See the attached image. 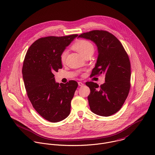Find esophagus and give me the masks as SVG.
I'll return each mask as SVG.
<instances>
[{
	"mask_svg": "<svg viewBox=\"0 0 155 155\" xmlns=\"http://www.w3.org/2000/svg\"><path fill=\"white\" fill-rule=\"evenodd\" d=\"M78 85H79V86H83L84 84L82 82H78Z\"/></svg>",
	"mask_w": 155,
	"mask_h": 155,
	"instance_id": "34e87169",
	"label": "esophagus"
}]
</instances>
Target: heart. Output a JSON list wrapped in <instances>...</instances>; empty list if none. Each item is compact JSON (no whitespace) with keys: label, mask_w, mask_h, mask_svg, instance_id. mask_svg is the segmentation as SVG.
Masks as SVG:
<instances>
[{"label":"heart","mask_w":155,"mask_h":155,"mask_svg":"<svg viewBox=\"0 0 155 155\" xmlns=\"http://www.w3.org/2000/svg\"><path fill=\"white\" fill-rule=\"evenodd\" d=\"M72 48L84 56H86L90 53H93L94 51V48L93 45L90 41L87 40H79L77 41L73 45ZM67 54V51L66 50L62 51L61 53L60 59L62 62H65Z\"/></svg>","instance_id":"b5f03b06"}]
</instances>
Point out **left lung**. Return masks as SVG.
Returning <instances> with one entry per match:
<instances>
[{"label": "left lung", "instance_id": "obj_1", "mask_svg": "<svg viewBox=\"0 0 155 155\" xmlns=\"http://www.w3.org/2000/svg\"><path fill=\"white\" fill-rule=\"evenodd\" d=\"M79 37L93 41L99 56L91 76L105 74V82L100 87L93 82L85 83L90 89L88 96L91 110L108 117L118 112L124 103L130 88V62L121 42L111 33L94 30Z\"/></svg>", "mask_w": 155, "mask_h": 155}]
</instances>
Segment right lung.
<instances>
[{
  "mask_svg": "<svg viewBox=\"0 0 155 155\" xmlns=\"http://www.w3.org/2000/svg\"><path fill=\"white\" fill-rule=\"evenodd\" d=\"M78 35L39 38L25 57L22 74L28 97L35 110L52 123L69 115L71 101L78 86L75 81L56 83L53 74L62 68L61 53Z\"/></svg>",
  "mask_w": 155,
  "mask_h": 155,
  "instance_id": "right-lung-1",
  "label": "right lung"
}]
</instances>
